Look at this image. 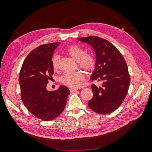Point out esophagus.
I'll list each match as a JSON object with an SVG mask.
<instances>
[{
  "instance_id": "34e87169",
  "label": "esophagus",
  "mask_w": 152,
  "mask_h": 152,
  "mask_svg": "<svg viewBox=\"0 0 152 152\" xmlns=\"http://www.w3.org/2000/svg\"><path fill=\"white\" fill-rule=\"evenodd\" d=\"M77 90H78L77 89H75V88H70V91L71 92V93H73V92H75Z\"/></svg>"
}]
</instances>
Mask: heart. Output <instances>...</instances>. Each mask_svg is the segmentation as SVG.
Here are the masks:
<instances>
[{"mask_svg":"<svg viewBox=\"0 0 152 152\" xmlns=\"http://www.w3.org/2000/svg\"><path fill=\"white\" fill-rule=\"evenodd\" d=\"M66 51L71 57L78 61L79 65L86 71L93 70L96 60L94 55L91 53H86V50L77 45H71ZM59 56L58 55H54L51 59L52 66L54 70H57L59 66ZM85 78L84 73L82 71H77L73 72H66L61 78V82L70 87H78L80 82Z\"/></svg>","mask_w":152,"mask_h":152,"instance_id":"1","label":"heart"}]
</instances>
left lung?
<instances>
[{"label": "left lung", "mask_w": 152, "mask_h": 152, "mask_svg": "<svg viewBox=\"0 0 152 152\" xmlns=\"http://www.w3.org/2000/svg\"><path fill=\"white\" fill-rule=\"evenodd\" d=\"M78 39L94 48L96 63L91 80L102 83L101 87L91 85L93 97L89 101V107L99 114L111 113L121 105L129 87L130 75L125 59L107 40L94 35Z\"/></svg>", "instance_id": "left-lung-1"}]
</instances>
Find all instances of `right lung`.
<instances>
[{"label":"right lung","mask_w":152,"mask_h":152,"mask_svg":"<svg viewBox=\"0 0 152 152\" xmlns=\"http://www.w3.org/2000/svg\"><path fill=\"white\" fill-rule=\"evenodd\" d=\"M59 44H42L32 50L25 58L20 72L23 103L31 114L44 121L53 120L63 112L70 94L68 87L63 86L53 92L46 89L54 73L53 54Z\"/></svg>","instance_id":"right-lung-1"}]
</instances>
